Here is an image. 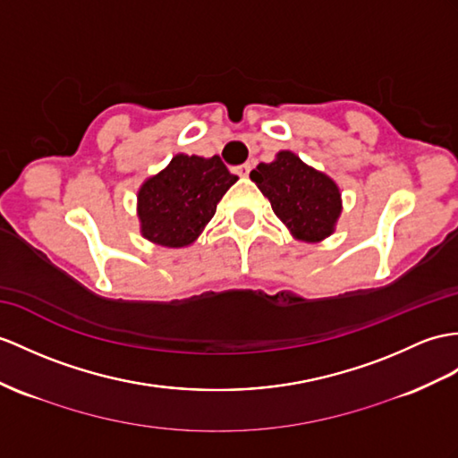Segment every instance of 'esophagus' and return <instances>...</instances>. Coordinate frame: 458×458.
<instances>
[{"label":"esophagus","instance_id":"obj_1","mask_svg":"<svg viewBox=\"0 0 458 458\" xmlns=\"http://www.w3.org/2000/svg\"><path fill=\"white\" fill-rule=\"evenodd\" d=\"M250 169H252V165H250V163H244V165H239V166H237L235 173H237L239 176H249Z\"/></svg>","mask_w":458,"mask_h":458}]
</instances>
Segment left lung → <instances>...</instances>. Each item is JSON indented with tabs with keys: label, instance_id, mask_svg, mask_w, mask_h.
Listing matches in <instances>:
<instances>
[{
	"label": "left lung",
	"instance_id": "obj_1",
	"mask_svg": "<svg viewBox=\"0 0 458 458\" xmlns=\"http://www.w3.org/2000/svg\"><path fill=\"white\" fill-rule=\"evenodd\" d=\"M274 214L301 241L328 237L340 216V191L332 178L310 169L297 155L282 151L274 163H260L250 173Z\"/></svg>",
	"mask_w": 458,
	"mask_h": 458
}]
</instances>
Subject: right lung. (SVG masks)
I'll return each instance as SVG.
<instances>
[{
  "mask_svg": "<svg viewBox=\"0 0 458 458\" xmlns=\"http://www.w3.org/2000/svg\"><path fill=\"white\" fill-rule=\"evenodd\" d=\"M233 182L237 176L217 155L211 159L176 155L138 194L143 237L171 249L194 242Z\"/></svg>",
  "mask_w": 458,
  "mask_h": 458,
  "instance_id": "add662e5",
  "label": "right lung"
}]
</instances>
